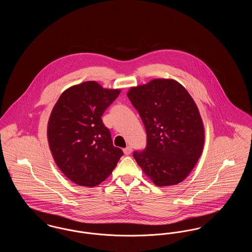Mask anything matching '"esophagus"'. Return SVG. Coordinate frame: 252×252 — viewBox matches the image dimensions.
<instances>
[{"label":"esophagus","mask_w":252,"mask_h":252,"mask_svg":"<svg viewBox=\"0 0 252 252\" xmlns=\"http://www.w3.org/2000/svg\"><path fill=\"white\" fill-rule=\"evenodd\" d=\"M123 151H124V153H125L126 155H129V154H131L132 147L131 146H127V147H126L125 149H123Z\"/></svg>","instance_id":"obj_1"}]
</instances>
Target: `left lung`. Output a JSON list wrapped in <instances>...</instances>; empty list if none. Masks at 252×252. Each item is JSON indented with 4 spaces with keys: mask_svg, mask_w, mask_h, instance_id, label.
Masks as SVG:
<instances>
[{
    "mask_svg": "<svg viewBox=\"0 0 252 252\" xmlns=\"http://www.w3.org/2000/svg\"><path fill=\"white\" fill-rule=\"evenodd\" d=\"M127 97L144 123L147 144L133 157L157 186L186 179L203 150V122L192 96L178 81L153 79Z\"/></svg>",
    "mask_w": 252,
    "mask_h": 252,
    "instance_id": "obj_1",
    "label": "left lung"
}]
</instances>
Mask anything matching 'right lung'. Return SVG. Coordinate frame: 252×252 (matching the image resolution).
Segmentation results:
<instances>
[{"label":"right lung","mask_w":252,"mask_h":252,"mask_svg":"<svg viewBox=\"0 0 252 252\" xmlns=\"http://www.w3.org/2000/svg\"><path fill=\"white\" fill-rule=\"evenodd\" d=\"M120 93L86 81L64 91L53 108L47 126L50 150L60 171L77 185H99L124 155L101 118Z\"/></svg>","instance_id":"1"}]
</instances>
